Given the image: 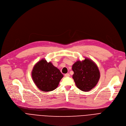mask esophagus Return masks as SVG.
Masks as SVG:
<instances>
[{"mask_svg":"<svg viewBox=\"0 0 126 126\" xmlns=\"http://www.w3.org/2000/svg\"><path fill=\"white\" fill-rule=\"evenodd\" d=\"M65 76L67 77H70V74L69 73H67V74H65Z\"/></svg>","mask_w":126,"mask_h":126,"instance_id":"34e87169","label":"esophagus"}]
</instances>
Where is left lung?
Here are the masks:
<instances>
[{
  "label": "left lung",
  "mask_w": 126,
  "mask_h": 126,
  "mask_svg": "<svg viewBox=\"0 0 126 126\" xmlns=\"http://www.w3.org/2000/svg\"><path fill=\"white\" fill-rule=\"evenodd\" d=\"M73 79L76 86L81 91H90L98 83L100 73L97 65L92 60L85 58L78 60L72 66Z\"/></svg>",
  "instance_id": "obj_1"
}]
</instances>
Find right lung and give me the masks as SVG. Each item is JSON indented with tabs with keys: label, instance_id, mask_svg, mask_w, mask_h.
Wrapping results in <instances>:
<instances>
[{
	"label": "right lung",
	"instance_id": "obj_1",
	"mask_svg": "<svg viewBox=\"0 0 126 126\" xmlns=\"http://www.w3.org/2000/svg\"><path fill=\"white\" fill-rule=\"evenodd\" d=\"M31 75L35 84L43 92L55 90L63 77L60 70L45 59H41L34 65Z\"/></svg>",
	"mask_w": 126,
	"mask_h": 126
}]
</instances>
